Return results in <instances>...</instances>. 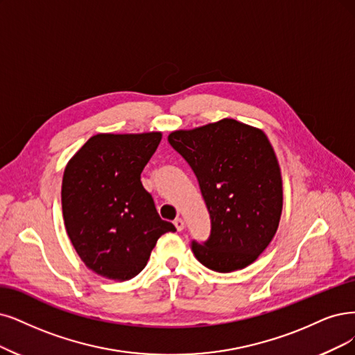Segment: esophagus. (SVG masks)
<instances>
[{
  "mask_svg": "<svg viewBox=\"0 0 355 355\" xmlns=\"http://www.w3.org/2000/svg\"><path fill=\"white\" fill-rule=\"evenodd\" d=\"M174 225H175V228H177V231H182L184 230V220H182L181 218H177L175 220H174Z\"/></svg>",
  "mask_w": 355,
  "mask_h": 355,
  "instance_id": "obj_1",
  "label": "esophagus"
}]
</instances>
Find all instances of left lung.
Masks as SVG:
<instances>
[{"label": "left lung", "instance_id": "8db88e82", "mask_svg": "<svg viewBox=\"0 0 355 355\" xmlns=\"http://www.w3.org/2000/svg\"><path fill=\"white\" fill-rule=\"evenodd\" d=\"M168 141L199 180L211 215V237L191 244L202 265L216 272L240 270L266 250L282 214V178L263 130L224 118L175 130Z\"/></svg>", "mask_w": 355, "mask_h": 355}]
</instances>
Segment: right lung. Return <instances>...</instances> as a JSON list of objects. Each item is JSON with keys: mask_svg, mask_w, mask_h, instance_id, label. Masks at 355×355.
<instances>
[{"mask_svg": "<svg viewBox=\"0 0 355 355\" xmlns=\"http://www.w3.org/2000/svg\"><path fill=\"white\" fill-rule=\"evenodd\" d=\"M162 139L161 131L99 133L64 169V225L83 263L99 277L128 281L146 266L157 239L175 231L156 212L140 174Z\"/></svg>", "mask_w": 355, "mask_h": 355, "instance_id": "obj_1", "label": "right lung"}]
</instances>
